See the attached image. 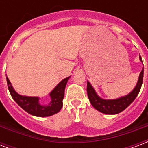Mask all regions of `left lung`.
I'll return each mask as SVG.
<instances>
[{
  "instance_id": "left-lung-1",
  "label": "left lung",
  "mask_w": 148,
  "mask_h": 148,
  "mask_svg": "<svg viewBox=\"0 0 148 148\" xmlns=\"http://www.w3.org/2000/svg\"><path fill=\"white\" fill-rule=\"evenodd\" d=\"M140 59L142 61L141 56ZM143 78V68L140 74V77L137 82L136 86L135 87L132 92L127 96L123 97L116 100H104L97 95L92 86L88 82H87V94L91 105L101 112L106 114H117L121 112L124 111L127 106H130L133 101L136 99L137 95L140 93V90L142 86Z\"/></svg>"
}]
</instances>
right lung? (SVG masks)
I'll return each mask as SVG.
<instances>
[{"label": "right lung", "mask_w": 148, "mask_h": 148, "mask_svg": "<svg viewBox=\"0 0 148 148\" xmlns=\"http://www.w3.org/2000/svg\"><path fill=\"white\" fill-rule=\"evenodd\" d=\"M8 88L12 97L16 102L25 111L36 116H50L60 111L62 107V100L64 98V91L69 77H66L62 81L52 92L50 93L51 98L48 106H42L39 102L38 97H24L18 94L11 86V83L6 77Z\"/></svg>", "instance_id": "1"}]
</instances>
